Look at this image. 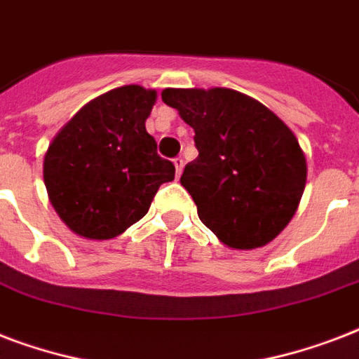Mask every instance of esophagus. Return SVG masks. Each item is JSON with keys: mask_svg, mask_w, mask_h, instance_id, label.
I'll list each match as a JSON object with an SVG mask.
<instances>
[{"mask_svg": "<svg viewBox=\"0 0 359 359\" xmlns=\"http://www.w3.org/2000/svg\"><path fill=\"white\" fill-rule=\"evenodd\" d=\"M173 163H175V171H177V175L182 173V168H184V160H182V156L175 158Z\"/></svg>", "mask_w": 359, "mask_h": 359, "instance_id": "1", "label": "esophagus"}]
</instances>
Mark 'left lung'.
<instances>
[{
    "instance_id": "obj_1",
    "label": "left lung",
    "mask_w": 359,
    "mask_h": 359,
    "mask_svg": "<svg viewBox=\"0 0 359 359\" xmlns=\"http://www.w3.org/2000/svg\"><path fill=\"white\" fill-rule=\"evenodd\" d=\"M162 100L196 132L199 156L186 165L180 184L199 219L236 250L276 238L294 216L307 177L289 126L233 89H163Z\"/></svg>"
}]
</instances>
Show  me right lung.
Returning a JSON list of instances; mask_svg holds the SVG:
<instances>
[{
	"mask_svg": "<svg viewBox=\"0 0 359 359\" xmlns=\"http://www.w3.org/2000/svg\"><path fill=\"white\" fill-rule=\"evenodd\" d=\"M156 91L124 86L86 104L44 156L55 212L76 235L108 240L140 222L175 165L145 128Z\"/></svg>",
	"mask_w": 359,
	"mask_h": 359,
	"instance_id": "obj_1",
	"label": "right lung"
}]
</instances>
